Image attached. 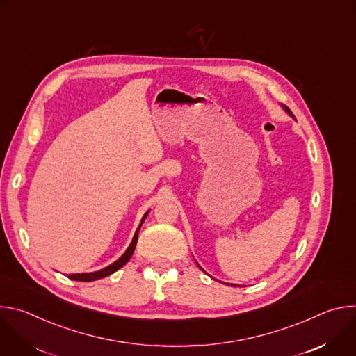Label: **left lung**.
Wrapping results in <instances>:
<instances>
[{"label":"left lung","mask_w":356,"mask_h":356,"mask_svg":"<svg viewBox=\"0 0 356 356\" xmlns=\"http://www.w3.org/2000/svg\"><path fill=\"white\" fill-rule=\"evenodd\" d=\"M284 110H286V111H287V113H289V114H290V115H293V114H291V111H290V110H289V108H287V107H284Z\"/></svg>","instance_id":"obj_1"}]
</instances>
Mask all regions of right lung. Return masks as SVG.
<instances>
[{
    "label": "right lung",
    "instance_id": "1",
    "mask_svg": "<svg viewBox=\"0 0 356 356\" xmlns=\"http://www.w3.org/2000/svg\"><path fill=\"white\" fill-rule=\"evenodd\" d=\"M146 216H147V213L143 216V218H142V221H140V224H139V227H138V229H136V232H135V235H134V239H132L129 248L125 250L124 255H122L117 262H114L113 265H110V266H107V268H104V269H101V270H98V272L69 275V279H72V280H79V282H92V280H97V279H101V277L110 276V275H113L114 272H117L120 268H122V266L131 259V257H132V253H134L135 246H136V242H138V232H139V228H140V225L143 224Z\"/></svg>",
    "mask_w": 356,
    "mask_h": 356
}]
</instances>
